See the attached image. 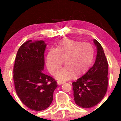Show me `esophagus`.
Segmentation results:
<instances>
[{
    "mask_svg": "<svg viewBox=\"0 0 121 121\" xmlns=\"http://www.w3.org/2000/svg\"><path fill=\"white\" fill-rule=\"evenodd\" d=\"M57 83L59 85H62L63 84H64L65 82L64 81H57Z\"/></svg>",
    "mask_w": 121,
    "mask_h": 121,
    "instance_id": "esophagus-1",
    "label": "esophagus"
}]
</instances>
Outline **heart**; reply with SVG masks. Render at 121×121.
<instances>
[{"label":"heart","mask_w":121,"mask_h":121,"mask_svg":"<svg viewBox=\"0 0 121 121\" xmlns=\"http://www.w3.org/2000/svg\"><path fill=\"white\" fill-rule=\"evenodd\" d=\"M94 49L89 43L64 39L51 50L47 56L46 64L51 73H56L63 65L64 68L56 73V77L61 80L69 79L73 75L78 77L85 73L92 62Z\"/></svg>","instance_id":"obj_1"}]
</instances>
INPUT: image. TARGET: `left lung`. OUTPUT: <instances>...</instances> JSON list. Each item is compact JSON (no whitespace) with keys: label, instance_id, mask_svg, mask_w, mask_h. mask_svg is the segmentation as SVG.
Returning <instances> with one entry per match:
<instances>
[{"label":"left lung","instance_id":"obj_1","mask_svg":"<svg viewBox=\"0 0 121 121\" xmlns=\"http://www.w3.org/2000/svg\"><path fill=\"white\" fill-rule=\"evenodd\" d=\"M97 54L95 63L84 75L72 83L73 98L76 105L91 108L101 101L108 87V65L102 47L94 39Z\"/></svg>","mask_w":121,"mask_h":121}]
</instances>
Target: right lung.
Masks as SVG:
<instances>
[{"label":"right lung","instance_id":"add662e5","mask_svg":"<svg viewBox=\"0 0 121 121\" xmlns=\"http://www.w3.org/2000/svg\"><path fill=\"white\" fill-rule=\"evenodd\" d=\"M43 40L26 41L20 46L13 68V80L16 92L22 103L36 111L46 109L53 100L56 81L44 74Z\"/></svg>","mask_w":121,"mask_h":121}]
</instances>
